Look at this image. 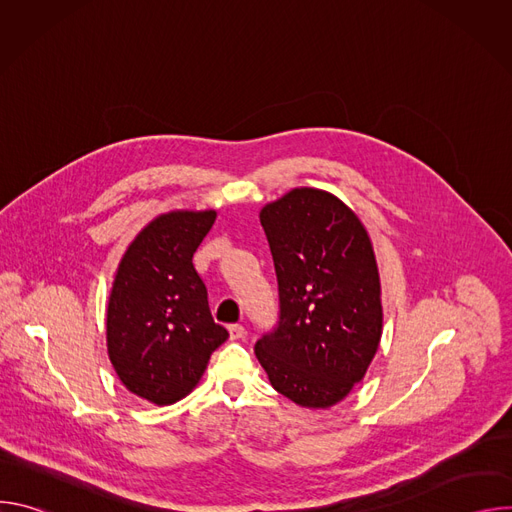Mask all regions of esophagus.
<instances>
[{
  "label": "esophagus",
  "instance_id": "1",
  "mask_svg": "<svg viewBox=\"0 0 512 512\" xmlns=\"http://www.w3.org/2000/svg\"><path fill=\"white\" fill-rule=\"evenodd\" d=\"M229 334H231V340H241L245 336V328L241 324H233L229 326Z\"/></svg>",
  "mask_w": 512,
  "mask_h": 512
}]
</instances>
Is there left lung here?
Here are the masks:
<instances>
[{
	"label": "left lung",
	"instance_id": "obj_1",
	"mask_svg": "<svg viewBox=\"0 0 512 512\" xmlns=\"http://www.w3.org/2000/svg\"><path fill=\"white\" fill-rule=\"evenodd\" d=\"M261 225L279 285V322L255 344L277 393L330 409L369 371L383 334L381 277L367 227L338 196L294 188Z\"/></svg>",
	"mask_w": 512,
	"mask_h": 512
}]
</instances>
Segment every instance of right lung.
Listing matches in <instances>:
<instances>
[{
    "mask_svg": "<svg viewBox=\"0 0 512 512\" xmlns=\"http://www.w3.org/2000/svg\"><path fill=\"white\" fill-rule=\"evenodd\" d=\"M216 210H170L125 249L107 304V354L119 381L154 405H172L200 383L229 332L214 324L192 257Z\"/></svg>",
    "mask_w": 512,
    "mask_h": 512,
    "instance_id": "add662e5",
    "label": "right lung"
}]
</instances>
